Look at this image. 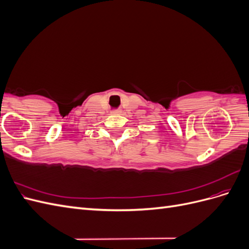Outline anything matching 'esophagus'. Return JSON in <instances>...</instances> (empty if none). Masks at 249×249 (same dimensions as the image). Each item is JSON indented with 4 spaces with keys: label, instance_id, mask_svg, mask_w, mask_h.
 I'll list each match as a JSON object with an SVG mask.
<instances>
[{
    "label": "esophagus",
    "instance_id": "esophagus-1",
    "mask_svg": "<svg viewBox=\"0 0 249 249\" xmlns=\"http://www.w3.org/2000/svg\"><path fill=\"white\" fill-rule=\"evenodd\" d=\"M114 113H119V112H114Z\"/></svg>",
    "mask_w": 249,
    "mask_h": 249
}]
</instances>
